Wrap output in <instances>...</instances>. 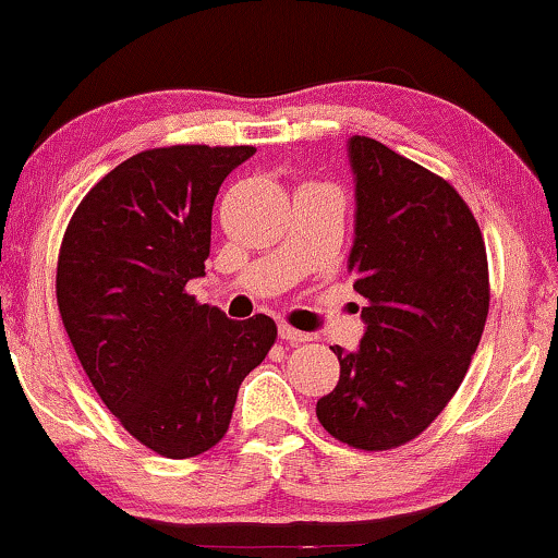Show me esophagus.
Masks as SVG:
<instances>
[{
    "label": "esophagus",
    "mask_w": 558,
    "mask_h": 558,
    "mask_svg": "<svg viewBox=\"0 0 558 558\" xmlns=\"http://www.w3.org/2000/svg\"><path fill=\"white\" fill-rule=\"evenodd\" d=\"M279 338L287 340V342H307L310 335L302 332V330H294L292 325H279Z\"/></svg>",
    "instance_id": "obj_1"
}]
</instances>
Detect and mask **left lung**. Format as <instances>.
<instances>
[{
	"label": "left lung",
	"instance_id": "1",
	"mask_svg": "<svg viewBox=\"0 0 558 558\" xmlns=\"http://www.w3.org/2000/svg\"><path fill=\"white\" fill-rule=\"evenodd\" d=\"M355 243L348 269L365 300L355 353L317 401L335 439L384 452L416 439L464 380L490 310L480 226L445 178L371 136L348 142Z\"/></svg>",
	"mask_w": 558,
	"mask_h": 558
}]
</instances>
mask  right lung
<instances>
[{"mask_svg":"<svg viewBox=\"0 0 558 558\" xmlns=\"http://www.w3.org/2000/svg\"><path fill=\"white\" fill-rule=\"evenodd\" d=\"M254 151H140L88 190L60 243L58 310L83 371L121 426L170 460L226 437L241 380L277 340L271 317L235 323L185 292L205 274L218 190Z\"/></svg>","mask_w":558,"mask_h":558,"instance_id":"1","label":"right lung"}]
</instances>
